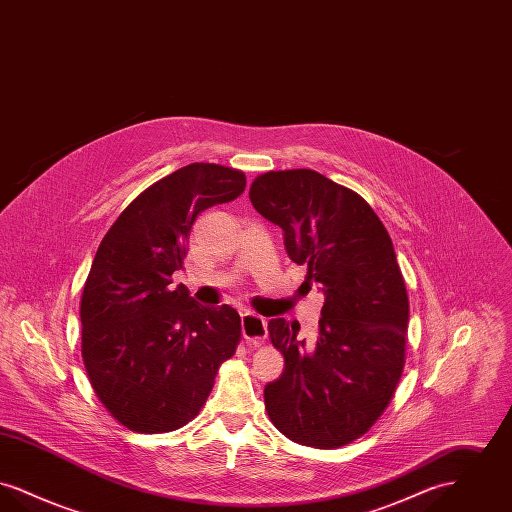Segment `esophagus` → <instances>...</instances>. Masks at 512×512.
Instances as JSON below:
<instances>
[{"mask_svg":"<svg viewBox=\"0 0 512 512\" xmlns=\"http://www.w3.org/2000/svg\"><path fill=\"white\" fill-rule=\"evenodd\" d=\"M242 334L249 345L253 347L263 345V341L267 338V320L245 311L242 313Z\"/></svg>","mask_w":512,"mask_h":512,"instance_id":"esophagus-1","label":"esophagus"}]
</instances>
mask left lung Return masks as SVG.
<instances>
[{
	"instance_id": "obj_1",
	"label": "left lung",
	"mask_w": 512,
	"mask_h": 512,
	"mask_svg": "<svg viewBox=\"0 0 512 512\" xmlns=\"http://www.w3.org/2000/svg\"><path fill=\"white\" fill-rule=\"evenodd\" d=\"M249 199L324 292L311 347L299 326L268 320L286 365L265 388L268 418L299 445L338 449L388 409L405 366L409 295L390 234L361 195L311 169L259 174Z\"/></svg>"
}]
</instances>
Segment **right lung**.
<instances>
[{
	"label": "right lung",
	"instance_id": "1",
	"mask_svg": "<svg viewBox=\"0 0 512 512\" xmlns=\"http://www.w3.org/2000/svg\"><path fill=\"white\" fill-rule=\"evenodd\" d=\"M244 190V172L192 163L132 199L99 244L80 299L82 361L103 407L130 432L192 422L236 353L238 311L201 307L171 284L197 215Z\"/></svg>",
	"mask_w": 512,
	"mask_h": 512
}]
</instances>
